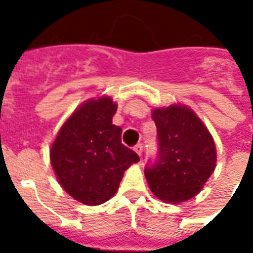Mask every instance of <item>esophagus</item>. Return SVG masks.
Listing matches in <instances>:
<instances>
[{
  "label": "esophagus",
  "mask_w": 253,
  "mask_h": 253,
  "mask_svg": "<svg viewBox=\"0 0 253 253\" xmlns=\"http://www.w3.org/2000/svg\"><path fill=\"white\" fill-rule=\"evenodd\" d=\"M142 150H143L142 143H137V145L134 146V152H135L138 156H141V154H142Z\"/></svg>",
  "instance_id": "esophagus-1"
}]
</instances>
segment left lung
<instances>
[{
  "label": "left lung",
  "mask_w": 253,
  "mask_h": 253,
  "mask_svg": "<svg viewBox=\"0 0 253 253\" xmlns=\"http://www.w3.org/2000/svg\"><path fill=\"white\" fill-rule=\"evenodd\" d=\"M157 127L159 161L145 169L149 188L165 203L198 195L217 165V149L206 125L190 107L172 104L152 110Z\"/></svg>",
  "instance_id": "obj_1"
}]
</instances>
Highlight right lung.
<instances>
[{
	"label": "right lung",
	"instance_id": "add662e5",
	"mask_svg": "<svg viewBox=\"0 0 253 253\" xmlns=\"http://www.w3.org/2000/svg\"><path fill=\"white\" fill-rule=\"evenodd\" d=\"M118 104L99 96L74 110L50 148L58 183L73 199L97 206L115 195L125 170L139 161L121 141L122 128L112 125Z\"/></svg>",
	"mask_w": 253,
	"mask_h": 253
}]
</instances>
